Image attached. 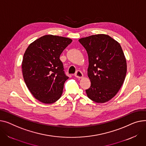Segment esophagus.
I'll use <instances>...</instances> for the list:
<instances>
[{"label":"esophagus","mask_w":146,"mask_h":146,"mask_svg":"<svg viewBox=\"0 0 146 146\" xmlns=\"http://www.w3.org/2000/svg\"><path fill=\"white\" fill-rule=\"evenodd\" d=\"M75 77L77 79H82L83 77V74L82 73V72L80 70H77L76 73V74H74Z\"/></svg>","instance_id":"34e87169"}]
</instances>
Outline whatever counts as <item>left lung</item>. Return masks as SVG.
Returning a JSON list of instances; mask_svg holds the SVG:
<instances>
[{"mask_svg": "<svg viewBox=\"0 0 146 146\" xmlns=\"http://www.w3.org/2000/svg\"><path fill=\"white\" fill-rule=\"evenodd\" d=\"M89 57L87 74L91 82L86 90L93 102L110 100L123 85L127 73V63L120 43L109 35L98 34L79 40Z\"/></svg>", "mask_w": 146, "mask_h": 146, "instance_id": "obj_1", "label": "left lung"}]
</instances>
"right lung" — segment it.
Returning a JSON list of instances; mask_svg holds the SVG:
<instances>
[{
    "mask_svg": "<svg viewBox=\"0 0 146 146\" xmlns=\"http://www.w3.org/2000/svg\"><path fill=\"white\" fill-rule=\"evenodd\" d=\"M69 38L47 35L31 43L23 55L22 73L28 89L42 103L52 104L61 97L69 79L59 57L70 44Z\"/></svg>",
    "mask_w": 146,
    "mask_h": 146,
    "instance_id": "right-lung-1",
    "label": "right lung"
}]
</instances>
